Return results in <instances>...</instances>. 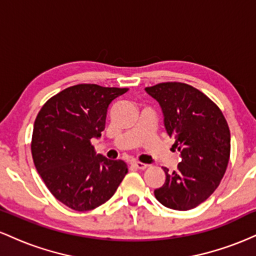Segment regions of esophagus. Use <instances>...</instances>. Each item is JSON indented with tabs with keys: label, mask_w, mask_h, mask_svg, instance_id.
Returning <instances> with one entry per match:
<instances>
[{
	"label": "esophagus",
	"mask_w": 256,
	"mask_h": 256,
	"mask_svg": "<svg viewBox=\"0 0 256 256\" xmlns=\"http://www.w3.org/2000/svg\"><path fill=\"white\" fill-rule=\"evenodd\" d=\"M130 164L132 167H134V168H137V170H144V168H146V166H148L146 164L140 162V161H136V160H132Z\"/></svg>",
	"instance_id": "1"
}]
</instances>
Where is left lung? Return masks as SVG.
Instances as JSON below:
<instances>
[{
	"mask_svg": "<svg viewBox=\"0 0 256 256\" xmlns=\"http://www.w3.org/2000/svg\"><path fill=\"white\" fill-rule=\"evenodd\" d=\"M164 113V125L180 152L178 168L166 174L154 190L161 204L189 210L206 201L219 186L230 158V130L222 110L192 85L177 82L146 88Z\"/></svg>",
	"mask_w": 256,
	"mask_h": 256,
	"instance_id": "8db88e82",
	"label": "left lung"
}]
</instances>
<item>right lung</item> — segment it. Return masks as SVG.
<instances>
[{"mask_svg": "<svg viewBox=\"0 0 256 256\" xmlns=\"http://www.w3.org/2000/svg\"><path fill=\"white\" fill-rule=\"evenodd\" d=\"M128 89L78 84L44 104L34 125L31 152L55 198L78 212L95 210L116 192L128 173L122 160L96 154L91 138L104 130L113 100Z\"/></svg>", "mask_w": 256, "mask_h": 256, "instance_id": "obj_1", "label": "right lung"}]
</instances>
